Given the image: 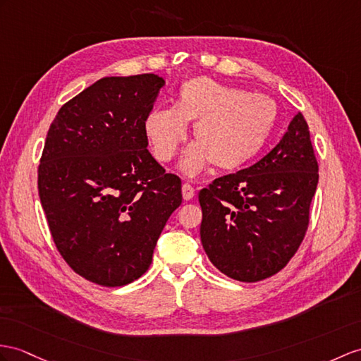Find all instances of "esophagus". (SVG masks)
Returning a JSON list of instances; mask_svg holds the SVG:
<instances>
[{
    "mask_svg": "<svg viewBox=\"0 0 361 361\" xmlns=\"http://www.w3.org/2000/svg\"><path fill=\"white\" fill-rule=\"evenodd\" d=\"M182 197L185 200H191L195 197V188H192L190 183H183L182 185Z\"/></svg>",
    "mask_w": 361,
    "mask_h": 361,
    "instance_id": "34e87169",
    "label": "esophagus"
}]
</instances>
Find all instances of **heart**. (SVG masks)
Returning <instances> with one entry per match:
<instances>
[{"mask_svg":"<svg viewBox=\"0 0 361 361\" xmlns=\"http://www.w3.org/2000/svg\"><path fill=\"white\" fill-rule=\"evenodd\" d=\"M276 121V102L268 96L195 76L180 84L174 107H154L147 113L144 130L154 156L166 162L187 139V124H195L196 142L180 161L182 173L192 178L211 162L221 170H237L251 162L265 147Z\"/></svg>","mask_w":361,"mask_h":361,"instance_id":"obj_1","label":"heart"}]
</instances>
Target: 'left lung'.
Here are the masks:
<instances>
[{"instance_id":"8db88e82","label":"left lung","mask_w":361,"mask_h":361,"mask_svg":"<svg viewBox=\"0 0 361 361\" xmlns=\"http://www.w3.org/2000/svg\"><path fill=\"white\" fill-rule=\"evenodd\" d=\"M317 183L310 128L297 113L259 162L200 190V242L211 263L239 282L285 268L306 234Z\"/></svg>"}]
</instances>
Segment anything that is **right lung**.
<instances>
[{"instance_id":"1","label":"right lung","mask_w":361,"mask_h":361,"mask_svg":"<svg viewBox=\"0 0 361 361\" xmlns=\"http://www.w3.org/2000/svg\"><path fill=\"white\" fill-rule=\"evenodd\" d=\"M165 84L153 73L109 76L59 109L47 131L38 191L51 237L76 274L131 283L182 204V183L147 150V113Z\"/></svg>"}]
</instances>
